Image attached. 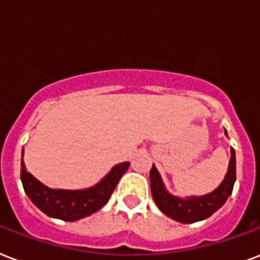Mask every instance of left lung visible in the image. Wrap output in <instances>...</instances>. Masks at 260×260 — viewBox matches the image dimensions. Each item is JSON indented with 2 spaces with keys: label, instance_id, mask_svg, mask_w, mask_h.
<instances>
[{
  "label": "left lung",
  "instance_id": "8db88e82",
  "mask_svg": "<svg viewBox=\"0 0 260 260\" xmlns=\"http://www.w3.org/2000/svg\"><path fill=\"white\" fill-rule=\"evenodd\" d=\"M226 136V132H225ZM150 190L154 202L166 216L172 220L183 222V224H192L197 221L206 220L220 209L229 195L232 194L233 184L236 180V154L235 149L231 150V160H229L228 172L224 180L217 187L216 190L202 197H188V198H179L174 197L167 191L162 179L158 174L156 167L153 166L150 170Z\"/></svg>",
  "mask_w": 260,
  "mask_h": 260
}]
</instances>
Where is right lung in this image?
I'll return each mask as SVG.
<instances>
[{"instance_id": "1", "label": "right lung", "mask_w": 260, "mask_h": 260, "mask_svg": "<svg viewBox=\"0 0 260 260\" xmlns=\"http://www.w3.org/2000/svg\"><path fill=\"white\" fill-rule=\"evenodd\" d=\"M23 157V153H21ZM130 162H120L115 166L104 178L94 186L84 190H58L50 188L34 178L25 168L21 160V183L24 191L39 210L48 217L58 220L77 221L100 210L111 194L116 184L127 171Z\"/></svg>"}]
</instances>
